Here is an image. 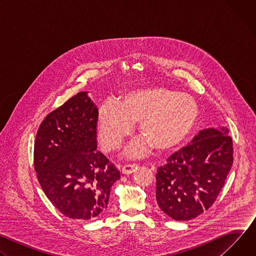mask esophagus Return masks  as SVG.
Wrapping results in <instances>:
<instances>
[{
    "mask_svg": "<svg viewBox=\"0 0 256 256\" xmlns=\"http://www.w3.org/2000/svg\"><path fill=\"white\" fill-rule=\"evenodd\" d=\"M136 168H138V165H136V164H126V165H124V166L122 167V172L124 174L128 175V174H132V172H134V171L136 170Z\"/></svg>",
    "mask_w": 256,
    "mask_h": 256,
    "instance_id": "34e87169",
    "label": "esophagus"
}]
</instances>
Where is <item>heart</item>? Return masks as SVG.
<instances>
[{"label": "heart", "instance_id": "heart-1", "mask_svg": "<svg viewBox=\"0 0 256 256\" xmlns=\"http://www.w3.org/2000/svg\"><path fill=\"white\" fill-rule=\"evenodd\" d=\"M200 116L196 100L163 87L138 89L126 93L120 103L105 102L97 114L98 140L104 151H114L130 134L138 122L140 134L154 148L167 151L184 142L194 130ZM146 151L144 142H136L126 155L138 157Z\"/></svg>", "mask_w": 256, "mask_h": 256}]
</instances>
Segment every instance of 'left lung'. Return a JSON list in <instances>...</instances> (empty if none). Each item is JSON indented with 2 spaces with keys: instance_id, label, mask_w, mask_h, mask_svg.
<instances>
[{
  "instance_id": "1",
  "label": "left lung",
  "mask_w": 256,
  "mask_h": 256,
  "mask_svg": "<svg viewBox=\"0 0 256 256\" xmlns=\"http://www.w3.org/2000/svg\"><path fill=\"white\" fill-rule=\"evenodd\" d=\"M228 134L225 126L202 130L158 168L156 200L167 216L188 221L212 206L233 164V142Z\"/></svg>"
}]
</instances>
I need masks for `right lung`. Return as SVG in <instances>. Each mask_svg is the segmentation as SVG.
<instances>
[{
	"label": "right lung",
	"instance_id": "obj_1",
	"mask_svg": "<svg viewBox=\"0 0 256 256\" xmlns=\"http://www.w3.org/2000/svg\"><path fill=\"white\" fill-rule=\"evenodd\" d=\"M98 109L79 92L46 116L34 142V169L48 198L72 220H94L105 210L120 178L97 150Z\"/></svg>",
	"mask_w": 256,
	"mask_h": 256
}]
</instances>
